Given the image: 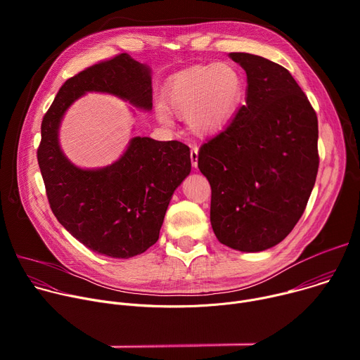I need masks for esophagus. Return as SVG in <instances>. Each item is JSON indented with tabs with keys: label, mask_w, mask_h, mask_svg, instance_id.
Returning a JSON list of instances; mask_svg holds the SVG:
<instances>
[{
	"label": "esophagus",
	"mask_w": 360,
	"mask_h": 360,
	"mask_svg": "<svg viewBox=\"0 0 360 360\" xmlns=\"http://www.w3.org/2000/svg\"><path fill=\"white\" fill-rule=\"evenodd\" d=\"M191 162H192L193 168L198 167V148L196 146H192V149H191Z\"/></svg>",
	"instance_id": "obj_1"
}]
</instances>
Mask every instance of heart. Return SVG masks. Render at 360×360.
<instances>
[{"mask_svg":"<svg viewBox=\"0 0 360 360\" xmlns=\"http://www.w3.org/2000/svg\"><path fill=\"white\" fill-rule=\"evenodd\" d=\"M243 94V79L232 64L196 65L169 79L165 99L157 102V117L162 124L172 122V112L188 117L196 135L205 136L222 129L238 110Z\"/></svg>","mask_w":360,"mask_h":360,"instance_id":"b5f03b06","label":"heart"}]
</instances>
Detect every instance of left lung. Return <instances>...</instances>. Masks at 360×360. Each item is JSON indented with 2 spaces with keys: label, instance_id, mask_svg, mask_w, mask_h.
I'll return each mask as SVG.
<instances>
[{
  "label": "left lung",
  "instance_id": "obj_1",
  "mask_svg": "<svg viewBox=\"0 0 360 360\" xmlns=\"http://www.w3.org/2000/svg\"><path fill=\"white\" fill-rule=\"evenodd\" d=\"M246 72V104L205 142L198 168L211 184V225L240 252L282 242L300 219L319 168L318 117L290 72L231 53Z\"/></svg>",
  "mask_w": 360,
  "mask_h": 360
}]
</instances>
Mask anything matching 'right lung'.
Segmentation results:
<instances>
[{
    "label": "right lung",
    "instance_id": "obj_1",
    "mask_svg": "<svg viewBox=\"0 0 360 360\" xmlns=\"http://www.w3.org/2000/svg\"><path fill=\"white\" fill-rule=\"evenodd\" d=\"M86 92L110 94L150 111V68L121 54L67 79L44 115L37 153L58 222L92 252L128 259L158 240L174 191L191 172V150L179 141L134 136L111 165H74L60 146V127Z\"/></svg>",
    "mask_w": 360,
    "mask_h": 360
}]
</instances>
